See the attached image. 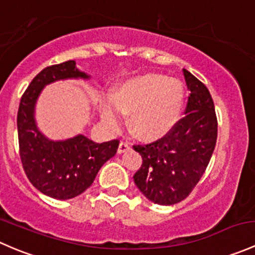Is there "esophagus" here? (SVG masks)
<instances>
[{
	"instance_id": "1",
	"label": "esophagus",
	"mask_w": 255,
	"mask_h": 255,
	"mask_svg": "<svg viewBox=\"0 0 255 255\" xmlns=\"http://www.w3.org/2000/svg\"><path fill=\"white\" fill-rule=\"evenodd\" d=\"M130 148V145H129V143H127V142H125V140H122V142L120 143V145H118V153H125V151H127L128 149Z\"/></svg>"
}]
</instances>
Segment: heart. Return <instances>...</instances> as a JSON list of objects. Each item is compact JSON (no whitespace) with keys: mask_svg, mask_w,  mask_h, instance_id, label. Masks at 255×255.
Segmentation results:
<instances>
[{"mask_svg":"<svg viewBox=\"0 0 255 255\" xmlns=\"http://www.w3.org/2000/svg\"><path fill=\"white\" fill-rule=\"evenodd\" d=\"M184 99V87L179 80L146 74L126 81L102 101V120L111 129H117L121 115L130 113V130L144 139H154L175 126Z\"/></svg>","mask_w":255,"mask_h":255,"instance_id":"1","label":"heart"}]
</instances>
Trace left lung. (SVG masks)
Returning a JSON list of instances; mask_svg holds the SVG:
<instances>
[{
  "mask_svg": "<svg viewBox=\"0 0 255 255\" xmlns=\"http://www.w3.org/2000/svg\"><path fill=\"white\" fill-rule=\"evenodd\" d=\"M182 74L190 90L185 117L159 139L133 145L143 159L133 176L135 185L146 199L165 206L191 194L217 140V116L210 91L187 70Z\"/></svg>",
  "mask_w": 255,
  "mask_h": 255,
  "instance_id": "obj_1",
  "label": "left lung"
}]
</instances>
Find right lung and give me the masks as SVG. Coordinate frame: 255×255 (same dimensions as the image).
Instances as JSON below:
<instances>
[{
	"label": "right lung",
	"instance_id": "add662e5",
	"mask_svg": "<svg viewBox=\"0 0 255 255\" xmlns=\"http://www.w3.org/2000/svg\"><path fill=\"white\" fill-rule=\"evenodd\" d=\"M89 78L69 60L43 69L20 97L17 115L18 143L23 170L30 184L56 200H68L91 186L101 166L117 153L120 140L95 143L84 135L51 142L37 129L34 105L43 87L56 80Z\"/></svg>",
	"mask_w": 255,
	"mask_h": 255
}]
</instances>
